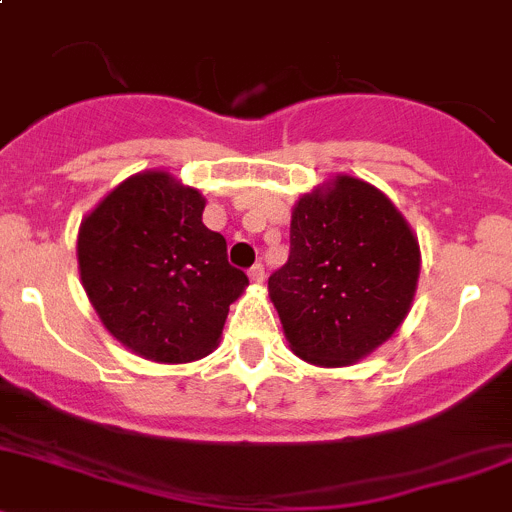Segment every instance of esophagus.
Masks as SVG:
<instances>
[{"instance_id": "34e87169", "label": "esophagus", "mask_w": 512, "mask_h": 512, "mask_svg": "<svg viewBox=\"0 0 512 512\" xmlns=\"http://www.w3.org/2000/svg\"><path fill=\"white\" fill-rule=\"evenodd\" d=\"M250 280L252 282L265 280V265H262V262H255V265L250 267Z\"/></svg>"}]
</instances>
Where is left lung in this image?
Returning <instances> with one entry per match:
<instances>
[{"instance_id": "1", "label": "left lung", "mask_w": 512, "mask_h": 512, "mask_svg": "<svg viewBox=\"0 0 512 512\" xmlns=\"http://www.w3.org/2000/svg\"><path fill=\"white\" fill-rule=\"evenodd\" d=\"M420 247L393 202L337 177L292 210L290 257L267 280L287 340L302 360L340 367L388 340L405 320Z\"/></svg>"}]
</instances>
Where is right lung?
<instances>
[{"label":"right lung","mask_w":512,"mask_h":512,"mask_svg":"<svg viewBox=\"0 0 512 512\" xmlns=\"http://www.w3.org/2000/svg\"><path fill=\"white\" fill-rule=\"evenodd\" d=\"M205 200L167 172H142L82 222L79 275L109 332L137 355L190 362L212 352L247 275L202 225Z\"/></svg>","instance_id":"add662e5"}]
</instances>
